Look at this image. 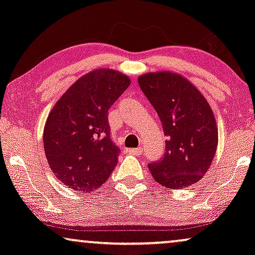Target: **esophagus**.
Returning a JSON list of instances; mask_svg holds the SVG:
<instances>
[{"label":"esophagus","instance_id":"obj_1","mask_svg":"<svg viewBox=\"0 0 255 255\" xmlns=\"http://www.w3.org/2000/svg\"><path fill=\"white\" fill-rule=\"evenodd\" d=\"M128 152L131 155H141L142 154V149L141 148H131V149H128Z\"/></svg>","mask_w":255,"mask_h":255}]
</instances>
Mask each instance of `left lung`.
<instances>
[{"instance_id": "left-lung-1", "label": "left lung", "mask_w": 255, "mask_h": 255, "mask_svg": "<svg viewBox=\"0 0 255 255\" xmlns=\"http://www.w3.org/2000/svg\"><path fill=\"white\" fill-rule=\"evenodd\" d=\"M137 80L167 136L163 158L148 164L152 177L169 189L201 181L218 145V128L208 100L191 81L170 71L142 74Z\"/></svg>"}]
</instances>
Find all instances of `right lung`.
Returning <instances> with one entry per match:
<instances>
[{"instance_id": "right-lung-1", "label": "right lung", "mask_w": 255, "mask_h": 255, "mask_svg": "<svg viewBox=\"0 0 255 255\" xmlns=\"http://www.w3.org/2000/svg\"><path fill=\"white\" fill-rule=\"evenodd\" d=\"M130 85L129 77L111 69L93 70L60 97L44 126L43 144L51 170L76 191L98 190L118 164L108 110Z\"/></svg>"}]
</instances>
